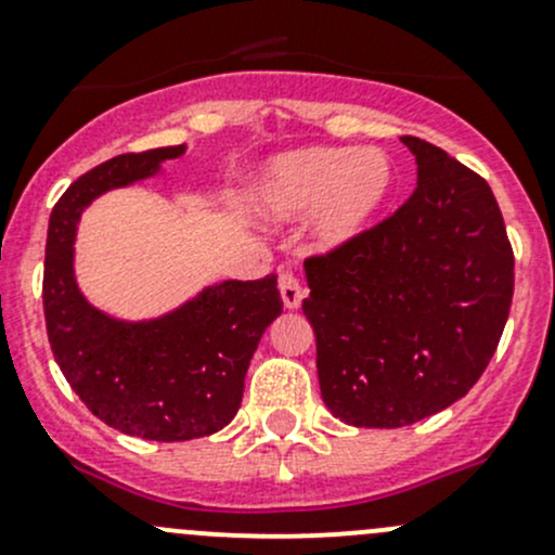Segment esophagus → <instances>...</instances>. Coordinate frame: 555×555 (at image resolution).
I'll list each match as a JSON object with an SVG mask.
<instances>
[{
	"label": "esophagus",
	"mask_w": 555,
	"mask_h": 555,
	"mask_svg": "<svg viewBox=\"0 0 555 555\" xmlns=\"http://www.w3.org/2000/svg\"><path fill=\"white\" fill-rule=\"evenodd\" d=\"M279 293H282V304L287 306V309H300V304H304L306 298L304 284H300L298 276L289 271H284L282 276H279Z\"/></svg>",
	"instance_id": "34e87169"
}]
</instances>
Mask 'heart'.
<instances>
[{
  "label": "heart",
  "instance_id": "obj_1",
  "mask_svg": "<svg viewBox=\"0 0 555 555\" xmlns=\"http://www.w3.org/2000/svg\"><path fill=\"white\" fill-rule=\"evenodd\" d=\"M395 171L382 150L304 147L268 160L251 184L249 204L266 220L313 215L319 249H344L376 220Z\"/></svg>",
  "mask_w": 555,
  "mask_h": 555
}]
</instances>
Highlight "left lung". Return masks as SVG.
Instances as JSON below:
<instances>
[{"label": "left lung", "mask_w": 555, "mask_h": 555, "mask_svg": "<svg viewBox=\"0 0 555 555\" xmlns=\"http://www.w3.org/2000/svg\"><path fill=\"white\" fill-rule=\"evenodd\" d=\"M402 144L416 158L411 198L306 260L319 389L351 427H408L462 400L511 313L513 249L486 179L424 139Z\"/></svg>", "instance_id": "1"}]
</instances>
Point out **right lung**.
Masks as SVG:
<instances>
[{
  "instance_id": "add662e5",
  "label": "right lung",
  "mask_w": 555,
  "mask_h": 555,
  "mask_svg": "<svg viewBox=\"0 0 555 555\" xmlns=\"http://www.w3.org/2000/svg\"><path fill=\"white\" fill-rule=\"evenodd\" d=\"M188 144L128 153L69 184L53 206L42 304L55 362L75 395L112 429L158 443L220 433L242 408L249 360L282 313L276 276L204 284L147 319L112 317L82 295L75 273L77 225L109 190L164 173Z\"/></svg>"
}]
</instances>
